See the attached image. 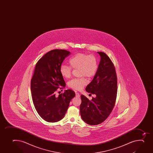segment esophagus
Here are the masks:
<instances>
[{"label": "esophagus", "instance_id": "obj_1", "mask_svg": "<svg viewBox=\"0 0 153 153\" xmlns=\"http://www.w3.org/2000/svg\"><path fill=\"white\" fill-rule=\"evenodd\" d=\"M76 97L79 98V97H80V94L78 93H76Z\"/></svg>", "mask_w": 153, "mask_h": 153}]
</instances>
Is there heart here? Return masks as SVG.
<instances>
[{"label":"heart","mask_w":153,"mask_h":153,"mask_svg":"<svg viewBox=\"0 0 153 153\" xmlns=\"http://www.w3.org/2000/svg\"><path fill=\"white\" fill-rule=\"evenodd\" d=\"M69 62L72 68H79L80 75L86 76L89 78L92 77L95 75L98 67L96 58L93 55L87 54L86 53L76 54L70 59ZM71 67L65 64L61 65L60 73L62 77L66 78L70 77L72 70ZM87 83L86 78L82 77L72 79L68 82V86L74 89L80 90Z\"/></svg>","instance_id":"obj_1"}]
</instances>
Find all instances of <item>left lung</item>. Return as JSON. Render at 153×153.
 I'll return each mask as SVG.
<instances>
[{"instance_id":"obj_1","label":"left lung","mask_w":153,"mask_h":153,"mask_svg":"<svg viewBox=\"0 0 153 153\" xmlns=\"http://www.w3.org/2000/svg\"><path fill=\"white\" fill-rule=\"evenodd\" d=\"M97 53L101 57L100 63L94 78L86 88L95 97L89 100L81 96V116L90 125L101 124L108 117L115 106L117 93V78L112 61L104 52Z\"/></svg>"}]
</instances>
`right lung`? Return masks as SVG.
I'll return each instance as SVG.
<instances>
[{
  "mask_svg": "<svg viewBox=\"0 0 153 153\" xmlns=\"http://www.w3.org/2000/svg\"><path fill=\"white\" fill-rule=\"evenodd\" d=\"M70 52L63 49L51 50L44 55L35 65L31 81L32 100L40 116L48 122L54 123L62 119L75 93L71 90L55 95L58 88L66 86L60 73V67Z\"/></svg>",
  "mask_w": 153,
  "mask_h": 153,
  "instance_id": "1",
  "label": "right lung"
}]
</instances>
